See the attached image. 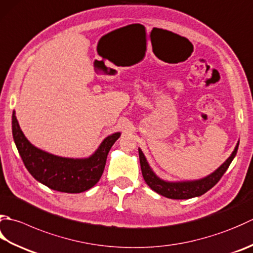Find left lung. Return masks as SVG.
Instances as JSON below:
<instances>
[{"mask_svg": "<svg viewBox=\"0 0 253 253\" xmlns=\"http://www.w3.org/2000/svg\"><path fill=\"white\" fill-rule=\"evenodd\" d=\"M239 141L237 142L234 151L230 155V157L227 159L222 165L216 169L214 172L211 173L200 180H193V181H166L160 179L153 170L150 168L149 163H148L145 155L141 151L140 148H138V152H139V160H140V167L142 176L145 179L146 183L151 190L157 192L158 194L162 196H166L168 199L172 200H187L192 199V197H197L203 194H205L207 191H210L212 186L217 184L224 173L228 169L231 161L237 155V150H238Z\"/></svg>", "mask_w": 253, "mask_h": 253, "instance_id": "1", "label": "left lung"}]
</instances>
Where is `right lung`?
<instances>
[{"label": "right lung", "instance_id": "1", "mask_svg": "<svg viewBox=\"0 0 253 253\" xmlns=\"http://www.w3.org/2000/svg\"><path fill=\"white\" fill-rule=\"evenodd\" d=\"M12 132L19 156L28 172L49 189L64 193H81L90 190L103 174L112 146L121 132L107 136L95 152L87 158H64L38 149L22 131L15 111L12 115Z\"/></svg>", "mask_w": 253, "mask_h": 253}]
</instances>
